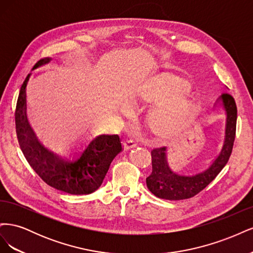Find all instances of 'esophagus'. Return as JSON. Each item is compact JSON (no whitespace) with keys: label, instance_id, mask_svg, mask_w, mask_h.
Instances as JSON below:
<instances>
[{"label":"esophagus","instance_id":"obj_1","mask_svg":"<svg viewBox=\"0 0 253 253\" xmlns=\"http://www.w3.org/2000/svg\"><path fill=\"white\" fill-rule=\"evenodd\" d=\"M136 145H137V142H136L135 140L128 139V140H126V141L124 142V149H125V150H129V149H132V148L136 147Z\"/></svg>","mask_w":253,"mask_h":253}]
</instances>
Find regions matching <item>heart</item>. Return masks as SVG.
I'll use <instances>...</instances> for the list:
<instances>
[{
	"label": "heart",
	"mask_w": 253,
	"mask_h": 253,
	"mask_svg": "<svg viewBox=\"0 0 253 253\" xmlns=\"http://www.w3.org/2000/svg\"><path fill=\"white\" fill-rule=\"evenodd\" d=\"M190 85L178 78H167L160 81L155 87L145 95V99L160 104L152 111L149 125L154 133L160 136H169L186 124L192 114V105L186 96ZM122 113H128L126 106H122Z\"/></svg>",
	"instance_id": "heart-1"
}]
</instances>
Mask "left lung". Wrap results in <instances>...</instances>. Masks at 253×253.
Returning <instances> with one entry per match:
<instances>
[{
  "mask_svg": "<svg viewBox=\"0 0 253 253\" xmlns=\"http://www.w3.org/2000/svg\"><path fill=\"white\" fill-rule=\"evenodd\" d=\"M216 108L226 114L225 140L218 156L203 172L179 175L173 172L167 160V148L154 149L152 155V173L147 177V187L155 196L169 201H180L193 197L216 177L231 155L236 131L237 109L234 99L227 93L216 100Z\"/></svg>",
  "mask_w": 253,
  "mask_h": 253,
  "instance_id": "left-lung-1",
  "label": "left lung"
}]
</instances>
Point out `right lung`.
<instances>
[{"instance_id":"add662e5","label":"right lung","mask_w":253,"mask_h":253,"mask_svg":"<svg viewBox=\"0 0 253 253\" xmlns=\"http://www.w3.org/2000/svg\"><path fill=\"white\" fill-rule=\"evenodd\" d=\"M49 61V58L40 60L36 67ZM29 76L22 84L14 113L18 141L23 154L48 186L74 195L95 192L101 186L113 159L122 151L119 136H97L76 160L64 159L45 148L38 140L26 116V85Z\"/></svg>"}]
</instances>
